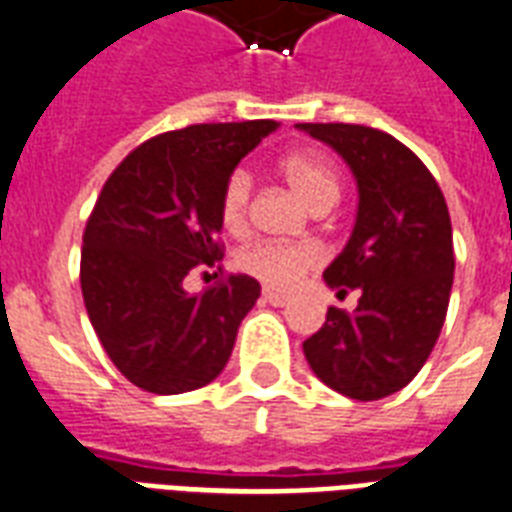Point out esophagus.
<instances>
[{"mask_svg":"<svg viewBox=\"0 0 512 512\" xmlns=\"http://www.w3.org/2000/svg\"><path fill=\"white\" fill-rule=\"evenodd\" d=\"M263 300H265V303H271V306L282 308V306H287V303H290V295H282V292L265 290L263 292Z\"/></svg>","mask_w":512,"mask_h":512,"instance_id":"esophagus-1","label":"esophagus"}]
</instances>
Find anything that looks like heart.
<instances>
[{"mask_svg":"<svg viewBox=\"0 0 512 512\" xmlns=\"http://www.w3.org/2000/svg\"><path fill=\"white\" fill-rule=\"evenodd\" d=\"M279 174L311 209H330L341 195V182L333 163L317 152H290L279 161ZM252 177L249 171L236 169L225 179L220 193V222L230 233H241L249 220ZM319 252L308 244H282V241H255L236 255L241 271L263 282L271 290H290L303 273L317 268Z\"/></svg>","mask_w":512,"mask_h":512,"instance_id":"obj_1","label":"heart"}]
</instances>
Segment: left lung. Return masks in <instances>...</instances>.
I'll list each match as a JSON object with an SVG mask.
<instances>
[{
	"label": "left lung",
	"mask_w": 512,
	"mask_h": 512,
	"mask_svg": "<svg viewBox=\"0 0 512 512\" xmlns=\"http://www.w3.org/2000/svg\"><path fill=\"white\" fill-rule=\"evenodd\" d=\"M333 147L357 182V217L346 247L325 268L357 308H327L303 354L322 384L351 400H381L411 384L446 322L454 239L446 198L424 163L395 136L349 123H298Z\"/></svg>",
	"instance_id": "1"
}]
</instances>
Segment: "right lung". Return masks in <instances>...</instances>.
<instances>
[{"label": "right lung", "mask_w": 512, "mask_h": 512, "mask_svg": "<svg viewBox=\"0 0 512 512\" xmlns=\"http://www.w3.org/2000/svg\"><path fill=\"white\" fill-rule=\"evenodd\" d=\"M276 128L247 120L169 131L139 144L101 187L83 236V300L109 360L144 392H193L228 365L260 284L236 273L190 295L182 282L222 260V185Z\"/></svg>", "instance_id": "add662e5"}]
</instances>
